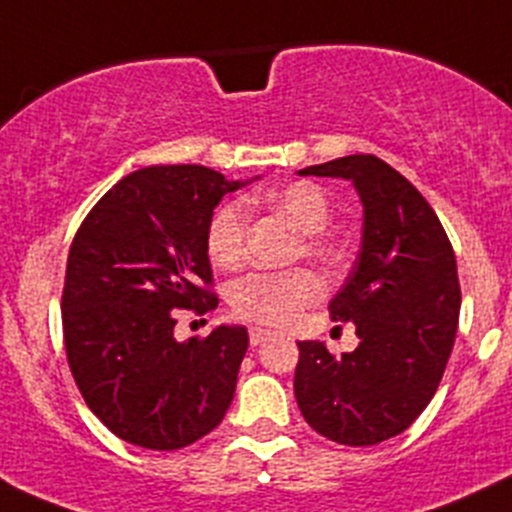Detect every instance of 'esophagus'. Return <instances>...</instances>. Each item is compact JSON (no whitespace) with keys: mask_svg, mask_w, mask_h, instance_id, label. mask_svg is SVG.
<instances>
[{"mask_svg":"<svg viewBox=\"0 0 512 512\" xmlns=\"http://www.w3.org/2000/svg\"><path fill=\"white\" fill-rule=\"evenodd\" d=\"M267 337H272L270 330H262V327H252V330H250V345L252 347L262 345V342H265Z\"/></svg>","mask_w":512,"mask_h":512,"instance_id":"esophagus-1","label":"esophagus"}]
</instances>
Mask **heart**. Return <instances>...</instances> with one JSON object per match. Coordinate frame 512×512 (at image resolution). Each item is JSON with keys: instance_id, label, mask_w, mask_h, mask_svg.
Masks as SVG:
<instances>
[{"instance_id": "obj_1", "label": "heart", "mask_w": 512, "mask_h": 512, "mask_svg": "<svg viewBox=\"0 0 512 512\" xmlns=\"http://www.w3.org/2000/svg\"><path fill=\"white\" fill-rule=\"evenodd\" d=\"M247 202L285 217L295 230H300L295 257L305 255L322 267L340 260V245L322 232L332 217V205L320 185L305 180L287 182L282 187L255 192L247 197ZM205 247L210 260L222 270H235L242 265L247 247V210L242 202L217 207L207 225ZM320 295V277L307 267H292L282 272H250L240 277L230 285L227 302L237 320L280 327L307 305L320 300Z\"/></svg>"}]
</instances>
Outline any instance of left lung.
I'll list each match as a JSON object with an SVG mask.
<instances>
[{"mask_svg": "<svg viewBox=\"0 0 512 512\" xmlns=\"http://www.w3.org/2000/svg\"><path fill=\"white\" fill-rule=\"evenodd\" d=\"M300 175L355 182L365 232L327 305L335 322H355L360 345L335 357L322 342H297L295 398L332 443L377 445L410 428L443 380L460 315L455 252L418 187L380 157L347 155Z\"/></svg>", "mask_w": 512, "mask_h": 512, "instance_id": "obj_1", "label": "left lung"}]
</instances>
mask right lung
I'll return each instance as SVG.
<instances>
[{"label": "right lung", "instance_id": "obj_1", "mask_svg": "<svg viewBox=\"0 0 512 512\" xmlns=\"http://www.w3.org/2000/svg\"><path fill=\"white\" fill-rule=\"evenodd\" d=\"M240 182L200 165L122 177L74 235L62 290L69 370L117 438L180 450L225 418L247 350L245 327L175 340L177 310L217 307L205 235Z\"/></svg>", "mask_w": 512, "mask_h": 512}]
</instances>
